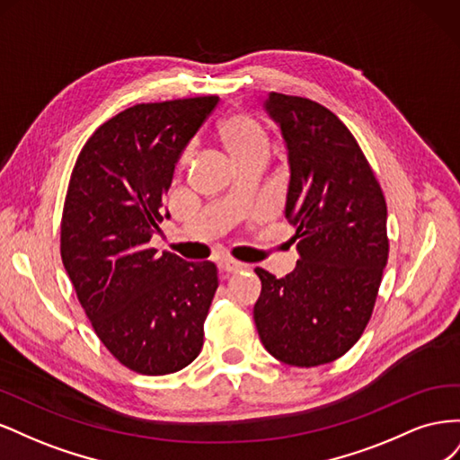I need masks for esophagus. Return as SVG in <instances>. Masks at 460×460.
<instances>
[{
  "label": "esophagus",
  "mask_w": 460,
  "mask_h": 460,
  "mask_svg": "<svg viewBox=\"0 0 460 460\" xmlns=\"http://www.w3.org/2000/svg\"><path fill=\"white\" fill-rule=\"evenodd\" d=\"M249 267L243 262L238 261H232V259H222L220 261V270L226 272V274H234V272H240V270H247Z\"/></svg>",
  "instance_id": "esophagus-1"
}]
</instances>
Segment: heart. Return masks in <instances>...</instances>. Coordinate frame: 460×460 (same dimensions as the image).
Segmentation results:
<instances>
[{"mask_svg":"<svg viewBox=\"0 0 460 460\" xmlns=\"http://www.w3.org/2000/svg\"><path fill=\"white\" fill-rule=\"evenodd\" d=\"M217 136L235 166L249 161H264L269 155L267 130L262 128V124L255 117L243 113V111H234V113L222 119L218 122ZM190 157L191 151L188 149L180 157V169H184L190 163Z\"/></svg>","mask_w":460,"mask_h":460,"instance_id":"b5f03b06","label":"heart"}]
</instances>
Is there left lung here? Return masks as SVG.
Segmentation results:
<instances>
[{
    "label": "left lung",
    "instance_id": "obj_1",
    "mask_svg": "<svg viewBox=\"0 0 460 460\" xmlns=\"http://www.w3.org/2000/svg\"><path fill=\"white\" fill-rule=\"evenodd\" d=\"M264 109L288 149L286 218L299 261L284 278L255 269L259 338L289 367H318L363 336L387 262V207L349 128L307 97L270 92Z\"/></svg>",
    "mask_w": 460,
    "mask_h": 460
}]
</instances>
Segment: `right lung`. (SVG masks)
<instances>
[{"label": "right lung", "mask_w": 460, "mask_h": 460, "mask_svg": "<svg viewBox=\"0 0 460 460\" xmlns=\"http://www.w3.org/2000/svg\"><path fill=\"white\" fill-rule=\"evenodd\" d=\"M217 95L124 109L82 147L61 218V259L97 338L120 365L163 376L203 347L215 262L149 247L174 166ZM169 218L171 215H164Z\"/></svg>", "instance_id": "1"}]
</instances>
